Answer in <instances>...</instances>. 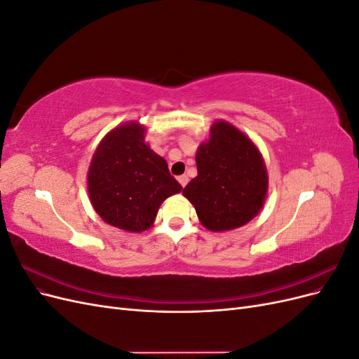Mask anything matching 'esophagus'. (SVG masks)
<instances>
[{"label":"esophagus","instance_id":"obj_1","mask_svg":"<svg viewBox=\"0 0 359 359\" xmlns=\"http://www.w3.org/2000/svg\"><path fill=\"white\" fill-rule=\"evenodd\" d=\"M178 181H180V184H181L182 187H186L187 182H189V177L187 175H181V177H178Z\"/></svg>","mask_w":359,"mask_h":359}]
</instances>
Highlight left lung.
<instances>
[{
  "label": "left lung",
  "instance_id": "obj_1",
  "mask_svg": "<svg viewBox=\"0 0 359 359\" xmlns=\"http://www.w3.org/2000/svg\"><path fill=\"white\" fill-rule=\"evenodd\" d=\"M196 165L198 177L182 194L206 229H236L262 210L268 191L265 161L241 130L222 119L215 121L210 139L198 148Z\"/></svg>",
  "mask_w": 359,
  "mask_h": 359
}]
</instances>
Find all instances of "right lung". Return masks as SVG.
<instances>
[{
    "mask_svg": "<svg viewBox=\"0 0 359 359\" xmlns=\"http://www.w3.org/2000/svg\"><path fill=\"white\" fill-rule=\"evenodd\" d=\"M182 190L166 160L145 144V127H115L97 147L88 170V193L103 222L127 232L153 226L163 201Z\"/></svg>",
    "mask_w": 359,
    "mask_h": 359,
    "instance_id": "add662e5",
    "label": "right lung"
}]
</instances>
